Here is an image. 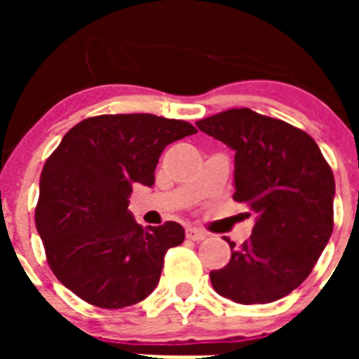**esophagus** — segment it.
Segmentation results:
<instances>
[{"mask_svg":"<svg viewBox=\"0 0 359 359\" xmlns=\"http://www.w3.org/2000/svg\"><path fill=\"white\" fill-rule=\"evenodd\" d=\"M185 233H187V237H189V239H192V241H203L205 237H207V233H205V231L199 230V228H192V226L187 228Z\"/></svg>","mask_w":359,"mask_h":359,"instance_id":"34e87169","label":"esophagus"}]
</instances>
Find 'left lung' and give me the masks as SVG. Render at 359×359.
<instances>
[{
	"instance_id": "obj_1",
	"label": "left lung",
	"mask_w": 359,
	"mask_h": 359,
	"mask_svg": "<svg viewBox=\"0 0 359 359\" xmlns=\"http://www.w3.org/2000/svg\"><path fill=\"white\" fill-rule=\"evenodd\" d=\"M236 151L233 199L253 210L252 236L210 271L214 290L237 304L275 302L315 268L332 233L334 176L307 133L248 107L196 122Z\"/></svg>"
}]
</instances>
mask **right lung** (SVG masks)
I'll use <instances>...</instances> for the list:
<instances>
[{"label": "right lung", "mask_w": 359, "mask_h": 359, "mask_svg": "<svg viewBox=\"0 0 359 359\" xmlns=\"http://www.w3.org/2000/svg\"><path fill=\"white\" fill-rule=\"evenodd\" d=\"M189 122L149 113L100 115L69 129L41 172L36 226L62 286L91 306L120 309L147 298L182 224L144 228L133 185L152 187L163 149L194 135Z\"/></svg>", "instance_id": "add662e5"}]
</instances>
